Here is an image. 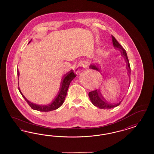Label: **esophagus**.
I'll list each match as a JSON object with an SVG mask.
<instances>
[{
	"instance_id": "esophagus-1",
	"label": "esophagus",
	"mask_w": 154,
	"mask_h": 154,
	"mask_svg": "<svg viewBox=\"0 0 154 154\" xmlns=\"http://www.w3.org/2000/svg\"><path fill=\"white\" fill-rule=\"evenodd\" d=\"M86 65L84 64V62H80L77 65V67L75 69V72L76 73H79L81 71L85 70L86 68Z\"/></svg>"
}]
</instances>
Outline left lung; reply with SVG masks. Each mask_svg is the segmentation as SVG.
I'll return each instance as SVG.
<instances>
[{
    "mask_svg": "<svg viewBox=\"0 0 154 154\" xmlns=\"http://www.w3.org/2000/svg\"><path fill=\"white\" fill-rule=\"evenodd\" d=\"M112 39L113 46L115 47V48H119L121 50V56L124 57L125 61L126 62V69L128 70V75L130 77L131 66H130L126 51L121 46V45L117 41L116 38L114 37L113 35H112ZM90 68H91L92 69H94V70H98L99 72H100V69H101L100 67L99 68L98 66H95L94 64H91L90 65ZM89 97L91 102L93 104V105L97 107L100 108V109H106V108L110 109L112 108L116 107L117 106H119L121 103V101H120L119 103L113 104L112 103L108 102L103 97L99 90H96L90 92L89 93Z\"/></svg>",
    "mask_w": 154,
    "mask_h": 154,
    "instance_id": "obj_1",
    "label": "left lung"
}]
</instances>
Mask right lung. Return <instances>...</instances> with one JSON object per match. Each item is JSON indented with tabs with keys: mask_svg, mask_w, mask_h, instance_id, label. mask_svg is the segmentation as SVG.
Here are the masks:
<instances>
[{
	"mask_svg": "<svg viewBox=\"0 0 154 154\" xmlns=\"http://www.w3.org/2000/svg\"><path fill=\"white\" fill-rule=\"evenodd\" d=\"M31 41L29 42V43L31 42ZM17 75H18V77H19V70H17ZM75 77H76V75L75 74L74 72L72 70H70L69 72L66 73L61 79L60 87L59 92L57 94L56 97L53 99V100L52 101L51 103L45 105V106L38 105V104H34V103H33L30 102V101H29L23 96V94L21 93V90H20V89L19 87V91L21 94V95L23 97V98L25 99L26 102L28 103V104L30 106V107L32 108L33 109L39 111H41V112L51 111H54V110H55L56 109L59 108L63 104L70 82L73 79H75Z\"/></svg>",
	"mask_w": 154,
	"mask_h": 154,
	"instance_id": "obj_1",
	"label": "right lung"
}]
</instances>
